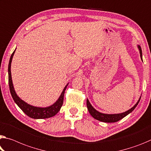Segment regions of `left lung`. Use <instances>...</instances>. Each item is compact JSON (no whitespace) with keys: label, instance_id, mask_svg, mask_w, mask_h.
I'll return each instance as SVG.
<instances>
[{"label":"left lung","instance_id":"obj_1","mask_svg":"<svg viewBox=\"0 0 151 151\" xmlns=\"http://www.w3.org/2000/svg\"><path fill=\"white\" fill-rule=\"evenodd\" d=\"M137 46H138V50H139L141 60H142V50H141V47L139 45H138ZM140 98H141V96L140 97L139 99H138L137 103H136V104L132 107V108L128 109V111L123 112V113H121V114H107L101 113V112L98 111L97 110L95 109L94 107L91 106V104H90V102H89V101H88V99H87V107L88 111V112H89V114L91 115V116L93 118L97 119V120L103 122H106V123L116 122H118L119 120H120V119L124 118V117H126L129 114H130L131 112L136 108V107L138 106V103H139V101H140Z\"/></svg>","mask_w":151,"mask_h":151}]
</instances>
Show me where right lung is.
Instances as JSON below:
<instances>
[{
    "mask_svg": "<svg viewBox=\"0 0 151 151\" xmlns=\"http://www.w3.org/2000/svg\"><path fill=\"white\" fill-rule=\"evenodd\" d=\"M15 50L11 54L10 60H9V67H8V74H9V88H10V92L11 94V96L13 97L14 101L15 104L17 105L22 110V111L25 113L27 116H28L30 118L33 119H45L49 118L51 117L54 116L55 115L60 111L62 106L63 104L64 101V92H65L66 88L68 86V83H67L66 85L64 87L63 92L60 95L57 101L53 104L51 106L45 107H36L33 106L32 105L28 104L27 103L24 101L21 98L17 95V93L15 91V88L13 87V81H12V76H11V63L12 60H13V57L15 54Z\"/></svg>",
    "mask_w": 151,
    "mask_h": 151,
    "instance_id": "1",
    "label": "right lung"
}]
</instances>
